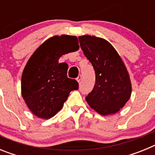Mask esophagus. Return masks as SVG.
Returning a JSON list of instances; mask_svg holds the SVG:
<instances>
[{
  "mask_svg": "<svg viewBox=\"0 0 155 155\" xmlns=\"http://www.w3.org/2000/svg\"><path fill=\"white\" fill-rule=\"evenodd\" d=\"M81 75H78V77L77 78V81H78V83H80L81 82Z\"/></svg>",
  "mask_w": 155,
  "mask_h": 155,
  "instance_id": "obj_1",
  "label": "esophagus"
}]
</instances>
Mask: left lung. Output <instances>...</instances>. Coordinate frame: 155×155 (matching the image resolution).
<instances>
[{
	"label": "left lung",
	"mask_w": 155,
	"mask_h": 155,
	"mask_svg": "<svg viewBox=\"0 0 155 155\" xmlns=\"http://www.w3.org/2000/svg\"><path fill=\"white\" fill-rule=\"evenodd\" d=\"M78 39L95 72V84L86 101L102 116L117 113L130 98L132 91L130 79L121 57L105 39L91 35L79 36Z\"/></svg>",
	"instance_id": "left-lung-1"
}]
</instances>
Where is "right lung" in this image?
<instances>
[{"label": "right lung", "mask_w": 155, "mask_h": 155, "mask_svg": "<svg viewBox=\"0 0 155 155\" xmlns=\"http://www.w3.org/2000/svg\"><path fill=\"white\" fill-rule=\"evenodd\" d=\"M79 49L76 36L62 35L45 41L31 55L21 77V94L31 112L50 119L62 109L69 94L78 83L68 78V65L60 57Z\"/></svg>", "instance_id": "1"}]
</instances>
